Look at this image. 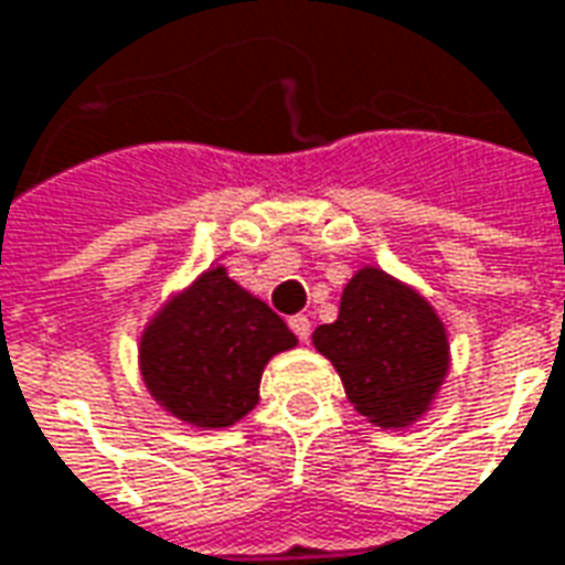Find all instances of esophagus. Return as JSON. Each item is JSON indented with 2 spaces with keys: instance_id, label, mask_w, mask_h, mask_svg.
Returning a JSON list of instances; mask_svg holds the SVG:
<instances>
[{
  "instance_id": "obj_1",
  "label": "esophagus",
  "mask_w": 565,
  "mask_h": 565,
  "mask_svg": "<svg viewBox=\"0 0 565 565\" xmlns=\"http://www.w3.org/2000/svg\"><path fill=\"white\" fill-rule=\"evenodd\" d=\"M289 326H291V332L298 334V341H305V344L310 341V320H307V317L298 313V317H291Z\"/></svg>"
}]
</instances>
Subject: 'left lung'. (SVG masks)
<instances>
[{"mask_svg": "<svg viewBox=\"0 0 565 565\" xmlns=\"http://www.w3.org/2000/svg\"><path fill=\"white\" fill-rule=\"evenodd\" d=\"M313 348L341 375L350 406L384 430L424 418L449 375V332L422 291L365 264L341 291L338 320Z\"/></svg>", "mask_w": 565, "mask_h": 565, "instance_id": "8db88e82", "label": "left lung"}]
</instances>
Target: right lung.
Wrapping results in <instances>:
<instances>
[{"label":"right lung","instance_id":"add662e5","mask_svg":"<svg viewBox=\"0 0 565 565\" xmlns=\"http://www.w3.org/2000/svg\"><path fill=\"white\" fill-rule=\"evenodd\" d=\"M295 344L289 326L215 264L147 320L138 369L162 412L221 430L258 406L264 365Z\"/></svg>","mask_w":565,"mask_h":565}]
</instances>
